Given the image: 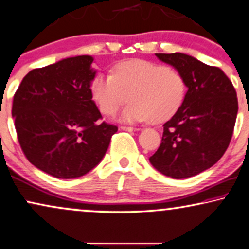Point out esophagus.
I'll return each mask as SVG.
<instances>
[{"label": "esophagus", "mask_w": 249, "mask_h": 249, "mask_svg": "<svg viewBox=\"0 0 249 249\" xmlns=\"http://www.w3.org/2000/svg\"><path fill=\"white\" fill-rule=\"evenodd\" d=\"M121 130H125V131H137L138 129L137 128H134V127H124V125H122L120 127Z\"/></svg>", "instance_id": "obj_1"}]
</instances>
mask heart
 Here are the masks:
<instances>
[{"label":"heart","mask_w":249,"mask_h":249,"mask_svg":"<svg viewBox=\"0 0 249 249\" xmlns=\"http://www.w3.org/2000/svg\"><path fill=\"white\" fill-rule=\"evenodd\" d=\"M186 90L178 71L140 59L119 63L113 74H98L90 85L93 101L106 115L114 114L130 99L120 114V120L129 124L169 120L184 103Z\"/></svg>","instance_id":"heart-1"}]
</instances>
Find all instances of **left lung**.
Masks as SVG:
<instances>
[{"instance_id": "obj_1", "label": "left lung", "mask_w": 249, "mask_h": 249, "mask_svg": "<svg viewBox=\"0 0 249 249\" xmlns=\"http://www.w3.org/2000/svg\"><path fill=\"white\" fill-rule=\"evenodd\" d=\"M156 56L182 74L188 91L163 124L162 141L150 162L163 175L188 178L214 166L227 151L237 119V92L218 67L180 53Z\"/></svg>"}]
</instances>
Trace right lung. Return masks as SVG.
Masks as SVG:
<instances>
[{
  "mask_svg": "<svg viewBox=\"0 0 249 249\" xmlns=\"http://www.w3.org/2000/svg\"><path fill=\"white\" fill-rule=\"evenodd\" d=\"M91 56L61 59L32 70L18 87L12 118L28 161L57 178H76L93 169L107 151L117 125L99 124L90 85Z\"/></svg>",
  "mask_w": 249,
  "mask_h": 249,
  "instance_id": "1",
  "label": "right lung"
}]
</instances>
